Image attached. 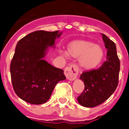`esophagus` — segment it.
<instances>
[{
    "mask_svg": "<svg viewBox=\"0 0 129 129\" xmlns=\"http://www.w3.org/2000/svg\"><path fill=\"white\" fill-rule=\"evenodd\" d=\"M79 67L76 64H71L67 66L64 69V75L67 79L74 80L79 74Z\"/></svg>",
    "mask_w": 129,
    "mask_h": 129,
    "instance_id": "obj_1",
    "label": "esophagus"
}]
</instances>
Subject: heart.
<instances>
[{"mask_svg":"<svg viewBox=\"0 0 129 129\" xmlns=\"http://www.w3.org/2000/svg\"><path fill=\"white\" fill-rule=\"evenodd\" d=\"M67 54L79 58L80 65L86 70H92L102 62L104 51L99 45L87 40H75L67 46Z\"/></svg>","mask_w":129,"mask_h":129,"instance_id":"1","label":"heart"}]
</instances>
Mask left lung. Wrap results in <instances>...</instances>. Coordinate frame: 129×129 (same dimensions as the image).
I'll list each match as a JSON object with an SVG mask.
<instances>
[{
    "instance_id": "1",
    "label": "left lung",
    "mask_w": 129,
    "mask_h": 129,
    "mask_svg": "<svg viewBox=\"0 0 129 129\" xmlns=\"http://www.w3.org/2000/svg\"><path fill=\"white\" fill-rule=\"evenodd\" d=\"M107 49V59L96 70L84 71L80 79L84 90L77 97L78 102L85 107H94L104 102L114 92L119 84V60L115 43L102 34Z\"/></svg>"
}]
</instances>
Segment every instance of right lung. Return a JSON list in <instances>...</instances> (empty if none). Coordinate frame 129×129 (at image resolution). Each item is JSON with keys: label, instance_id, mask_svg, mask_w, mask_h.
<instances>
[{"label": "right lung", "instance_id": "obj_1", "mask_svg": "<svg viewBox=\"0 0 129 129\" xmlns=\"http://www.w3.org/2000/svg\"><path fill=\"white\" fill-rule=\"evenodd\" d=\"M60 35L59 30H38L17 43L10 63V76L15 94L25 102L32 104L45 103L56 84L66 79L62 70L43 59L48 46H53Z\"/></svg>", "mask_w": 129, "mask_h": 129}]
</instances>
